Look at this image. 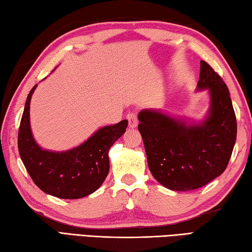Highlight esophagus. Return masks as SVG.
Instances as JSON below:
<instances>
[{
    "label": "esophagus",
    "instance_id": "34e87169",
    "mask_svg": "<svg viewBox=\"0 0 252 252\" xmlns=\"http://www.w3.org/2000/svg\"><path fill=\"white\" fill-rule=\"evenodd\" d=\"M127 120H129V126L130 127H132V129H133V127H136L137 123H138L136 112H130V114L127 115Z\"/></svg>",
    "mask_w": 252,
    "mask_h": 252
}]
</instances>
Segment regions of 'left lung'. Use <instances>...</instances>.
Instances as JSON below:
<instances>
[{
	"mask_svg": "<svg viewBox=\"0 0 252 252\" xmlns=\"http://www.w3.org/2000/svg\"><path fill=\"white\" fill-rule=\"evenodd\" d=\"M209 90L205 119L189 123L154 109L138 114L148 168L160 184L172 190H192L210 183L226 169L236 142L237 123L222 78L200 62L197 91Z\"/></svg>",
	"mask_w": 252,
	"mask_h": 252,
	"instance_id": "1",
	"label": "left lung"
}]
</instances>
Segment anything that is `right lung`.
I'll return each mask as SVG.
<instances>
[{
	"instance_id": "right-lung-1",
	"label": "right lung",
	"mask_w": 252,
	"mask_h": 252,
	"mask_svg": "<svg viewBox=\"0 0 252 252\" xmlns=\"http://www.w3.org/2000/svg\"><path fill=\"white\" fill-rule=\"evenodd\" d=\"M36 84L27 97L18 131L20 158L41 190L63 199H78L92 194L109 172L108 152L123 135L127 120L100 127L89 140L66 152L42 149L30 127V100Z\"/></svg>"
}]
</instances>
